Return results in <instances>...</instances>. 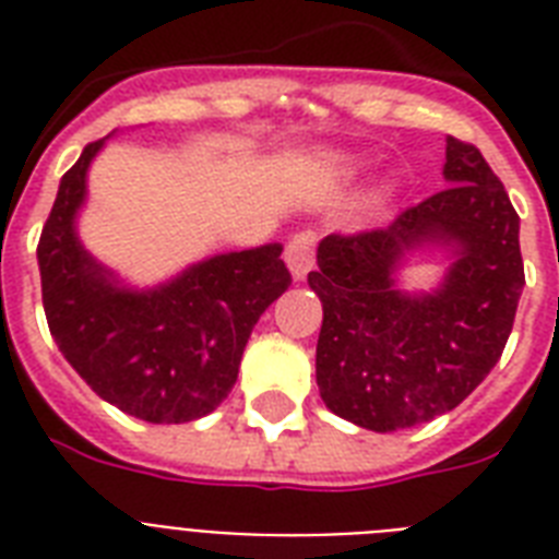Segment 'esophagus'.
I'll list each match as a JSON object with an SVG mask.
<instances>
[{
	"label": "esophagus",
	"instance_id": "34e87169",
	"mask_svg": "<svg viewBox=\"0 0 559 559\" xmlns=\"http://www.w3.org/2000/svg\"><path fill=\"white\" fill-rule=\"evenodd\" d=\"M284 258H287V266L289 272H293V278H305L316 263V231H296V235L287 240Z\"/></svg>",
	"mask_w": 559,
	"mask_h": 559
}]
</instances>
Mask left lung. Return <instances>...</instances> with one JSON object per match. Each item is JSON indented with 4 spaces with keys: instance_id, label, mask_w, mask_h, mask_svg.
<instances>
[{
    "instance_id": "1",
    "label": "left lung",
    "mask_w": 559,
    "mask_h": 559,
    "mask_svg": "<svg viewBox=\"0 0 559 559\" xmlns=\"http://www.w3.org/2000/svg\"><path fill=\"white\" fill-rule=\"evenodd\" d=\"M450 186L385 228L328 235L310 289L322 298L316 382L331 412L373 432L426 424L473 394L499 362L525 287L520 214L476 144L447 135ZM456 246L442 289L406 297L399 258Z\"/></svg>"
}]
</instances>
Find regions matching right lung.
<instances>
[{
	"mask_svg": "<svg viewBox=\"0 0 559 559\" xmlns=\"http://www.w3.org/2000/svg\"><path fill=\"white\" fill-rule=\"evenodd\" d=\"M100 144H86L66 170L39 235L48 331L86 385L121 412L147 424L197 420L226 400L249 333L293 275L270 243L209 258L159 289L116 287L74 235Z\"/></svg>",
	"mask_w": 559,
	"mask_h": 559,
	"instance_id": "right-lung-1",
	"label": "right lung"
}]
</instances>
